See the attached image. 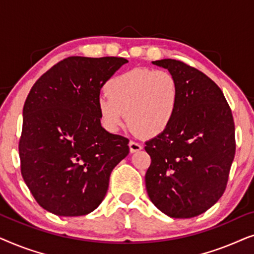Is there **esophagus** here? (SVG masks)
Returning a JSON list of instances; mask_svg holds the SVG:
<instances>
[{
    "mask_svg": "<svg viewBox=\"0 0 254 254\" xmlns=\"http://www.w3.org/2000/svg\"><path fill=\"white\" fill-rule=\"evenodd\" d=\"M141 149H142V145L140 143H136V142H134V141L129 142V150L131 154H133V152L140 151Z\"/></svg>",
    "mask_w": 254,
    "mask_h": 254,
    "instance_id": "1",
    "label": "esophagus"
}]
</instances>
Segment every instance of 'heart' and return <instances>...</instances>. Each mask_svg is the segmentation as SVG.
Masks as SVG:
<instances>
[{
    "instance_id": "heart-1",
    "label": "heart",
    "mask_w": 254,
    "mask_h": 254,
    "mask_svg": "<svg viewBox=\"0 0 254 254\" xmlns=\"http://www.w3.org/2000/svg\"><path fill=\"white\" fill-rule=\"evenodd\" d=\"M105 91L97 109L111 133L119 131L128 117L135 134L158 136L171 126L179 109L178 81L166 70L134 68L111 78Z\"/></svg>"
}]
</instances>
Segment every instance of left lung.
Segmentation results:
<instances>
[{
  "label": "left lung",
  "instance_id": "8db88e82",
  "mask_svg": "<svg viewBox=\"0 0 254 254\" xmlns=\"http://www.w3.org/2000/svg\"><path fill=\"white\" fill-rule=\"evenodd\" d=\"M152 64L178 81L179 109L164 133L145 142L151 164L145 187L151 202L173 218H190L217 202L235 157V124L216 83L182 61Z\"/></svg>",
  "mask_w": 254,
  "mask_h": 254
}]
</instances>
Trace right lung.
<instances>
[{
    "label": "right lung",
    "mask_w": 254,
    "mask_h": 254,
    "mask_svg": "<svg viewBox=\"0 0 254 254\" xmlns=\"http://www.w3.org/2000/svg\"><path fill=\"white\" fill-rule=\"evenodd\" d=\"M124 58L64 59L47 70L24 104L20 170L44 209L82 216L102 203L112 170L129 152L128 138L104 129L100 89Z\"/></svg>",
    "instance_id": "add662e5"
}]
</instances>
